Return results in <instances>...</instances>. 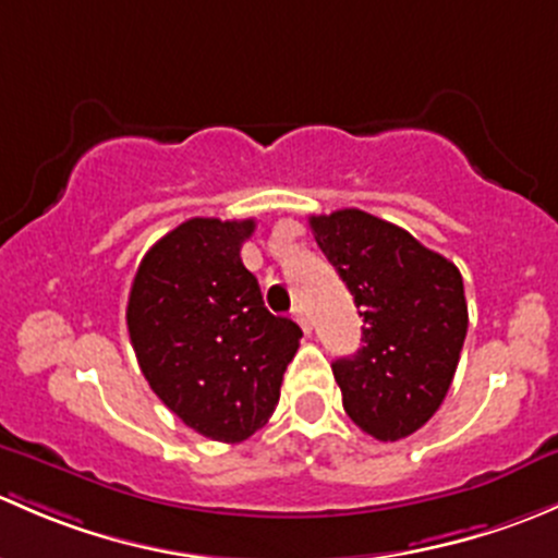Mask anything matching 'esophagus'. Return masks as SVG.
Listing matches in <instances>:
<instances>
[{
	"label": "esophagus",
	"instance_id": "34e87169",
	"mask_svg": "<svg viewBox=\"0 0 558 558\" xmlns=\"http://www.w3.org/2000/svg\"><path fill=\"white\" fill-rule=\"evenodd\" d=\"M292 317H295L298 325L303 327V332H312V319H308V312L303 306L292 308Z\"/></svg>",
	"mask_w": 558,
	"mask_h": 558
}]
</instances>
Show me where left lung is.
Segmentation results:
<instances>
[{"label": "left lung", "instance_id": "1", "mask_svg": "<svg viewBox=\"0 0 558 558\" xmlns=\"http://www.w3.org/2000/svg\"><path fill=\"white\" fill-rule=\"evenodd\" d=\"M308 226L365 322L357 354L332 363L343 411L371 438H405L429 422L451 387L468 336L462 274L363 209L317 215Z\"/></svg>", "mask_w": 558, "mask_h": 558}]
</instances>
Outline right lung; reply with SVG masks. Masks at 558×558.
Segmentation results:
<instances>
[{
  "mask_svg": "<svg viewBox=\"0 0 558 558\" xmlns=\"http://www.w3.org/2000/svg\"><path fill=\"white\" fill-rule=\"evenodd\" d=\"M255 220L193 217L155 241L131 284L129 336L147 384L198 435L241 444L268 422L303 330L266 308L241 263Z\"/></svg>",
  "mask_w": 558,
  "mask_h": 558,
  "instance_id": "obj_1",
  "label": "right lung"
}]
</instances>
